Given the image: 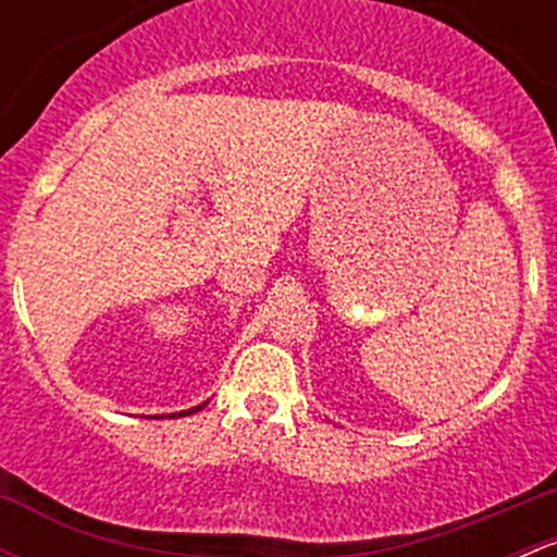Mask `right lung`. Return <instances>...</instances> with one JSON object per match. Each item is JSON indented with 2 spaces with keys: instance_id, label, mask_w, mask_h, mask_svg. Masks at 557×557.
Wrapping results in <instances>:
<instances>
[{
  "instance_id": "right-lung-1",
  "label": "right lung",
  "mask_w": 557,
  "mask_h": 557,
  "mask_svg": "<svg viewBox=\"0 0 557 557\" xmlns=\"http://www.w3.org/2000/svg\"><path fill=\"white\" fill-rule=\"evenodd\" d=\"M205 404H207V401H205ZM205 404H199V407L185 409V412H174V414H170V418H183V414H194V412H199V409H205Z\"/></svg>"
}]
</instances>
